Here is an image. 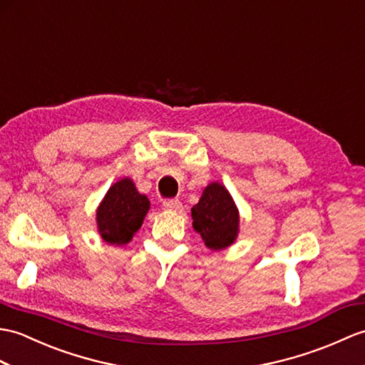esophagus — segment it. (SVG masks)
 Returning <instances> with one entry per match:
<instances>
[{
	"label": "esophagus",
	"instance_id": "34e87169",
	"mask_svg": "<svg viewBox=\"0 0 365 365\" xmlns=\"http://www.w3.org/2000/svg\"><path fill=\"white\" fill-rule=\"evenodd\" d=\"M163 208L169 210V211H180L182 203L177 199H166V200H163Z\"/></svg>",
	"mask_w": 365,
	"mask_h": 365
}]
</instances>
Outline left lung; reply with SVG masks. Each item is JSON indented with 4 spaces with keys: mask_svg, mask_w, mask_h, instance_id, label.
Returning <instances> with one entry per match:
<instances>
[{
    "mask_svg": "<svg viewBox=\"0 0 365 365\" xmlns=\"http://www.w3.org/2000/svg\"><path fill=\"white\" fill-rule=\"evenodd\" d=\"M192 227L211 250L232 245L240 232V211L224 185L213 182L202 192L197 205L191 208Z\"/></svg>",
    "mask_w": 365,
    "mask_h": 365,
    "instance_id": "left-lung-1",
    "label": "left lung"
}]
</instances>
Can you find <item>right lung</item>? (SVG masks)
Listing matches in <instances>:
<instances>
[{"label": "right lung", "instance_id": "1", "mask_svg": "<svg viewBox=\"0 0 365 365\" xmlns=\"http://www.w3.org/2000/svg\"><path fill=\"white\" fill-rule=\"evenodd\" d=\"M149 207V199L137 191L129 177L116 182L110 186L96 211L101 238L115 245L127 244L138 232Z\"/></svg>", "mask_w": 365, "mask_h": 365}]
</instances>
